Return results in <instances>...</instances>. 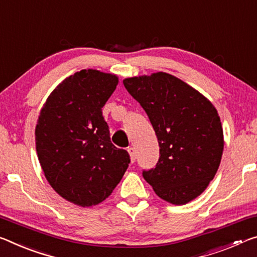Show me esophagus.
<instances>
[{
    "label": "esophagus",
    "instance_id": "1",
    "mask_svg": "<svg viewBox=\"0 0 257 257\" xmlns=\"http://www.w3.org/2000/svg\"><path fill=\"white\" fill-rule=\"evenodd\" d=\"M128 153L130 156V160H132V162H135L136 161V150L134 148H128Z\"/></svg>",
    "mask_w": 257,
    "mask_h": 257
}]
</instances>
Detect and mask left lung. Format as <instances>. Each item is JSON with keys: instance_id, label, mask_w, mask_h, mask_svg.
Here are the masks:
<instances>
[{"instance_id": "obj_1", "label": "left lung", "mask_w": 257, "mask_h": 257, "mask_svg": "<svg viewBox=\"0 0 257 257\" xmlns=\"http://www.w3.org/2000/svg\"><path fill=\"white\" fill-rule=\"evenodd\" d=\"M148 114L160 148L156 168L143 170L154 192L185 205L207 189L223 154V128L214 105L178 77L165 72L123 80Z\"/></svg>"}]
</instances>
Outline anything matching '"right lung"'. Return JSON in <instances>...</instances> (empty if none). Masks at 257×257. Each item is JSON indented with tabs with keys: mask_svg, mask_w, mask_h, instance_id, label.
Masks as SVG:
<instances>
[{
	"mask_svg": "<svg viewBox=\"0 0 257 257\" xmlns=\"http://www.w3.org/2000/svg\"><path fill=\"white\" fill-rule=\"evenodd\" d=\"M116 75L82 70L57 85L35 127L40 165L49 184L74 205L108 198L128 168L125 150L111 143L101 108L115 90Z\"/></svg>",
	"mask_w": 257,
	"mask_h": 257,
	"instance_id": "obj_1",
	"label": "right lung"
}]
</instances>
